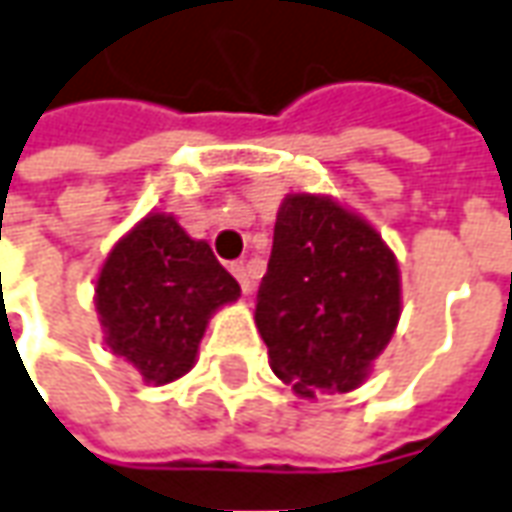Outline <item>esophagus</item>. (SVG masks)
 I'll list each match as a JSON object with an SVG mask.
<instances>
[{
    "label": "esophagus",
    "mask_w": 512,
    "mask_h": 512,
    "mask_svg": "<svg viewBox=\"0 0 512 512\" xmlns=\"http://www.w3.org/2000/svg\"><path fill=\"white\" fill-rule=\"evenodd\" d=\"M231 273L236 276V281H239V287H242V292H250L253 290V276H250V267L245 262H236L234 267H231Z\"/></svg>",
    "instance_id": "34e87169"
}]
</instances>
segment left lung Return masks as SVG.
Returning <instances> with one entry per match:
<instances>
[{"mask_svg":"<svg viewBox=\"0 0 512 512\" xmlns=\"http://www.w3.org/2000/svg\"><path fill=\"white\" fill-rule=\"evenodd\" d=\"M401 312L393 253L334 200L281 203L256 326L270 368L301 396L348 393L390 343Z\"/></svg>","mask_w":512,"mask_h":512,"instance_id":"obj_1","label":"left lung"}]
</instances>
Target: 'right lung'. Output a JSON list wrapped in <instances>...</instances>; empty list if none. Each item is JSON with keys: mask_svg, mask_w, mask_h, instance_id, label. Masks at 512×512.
Here are the masks:
<instances>
[{"mask_svg": "<svg viewBox=\"0 0 512 512\" xmlns=\"http://www.w3.org/2000/svg\"><path fill=\"white\" fill-rule=\"evenodd\" d=\"M236 295V278L209 245L164 214L139 222L97 278L105 343L153 384L175 382L195 365L211 312Z\"/></svg>", "mask_w": 512, "mask_h": 512, "instance_id": "1", "label": "right lung"}]
</instances>
